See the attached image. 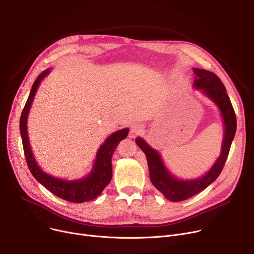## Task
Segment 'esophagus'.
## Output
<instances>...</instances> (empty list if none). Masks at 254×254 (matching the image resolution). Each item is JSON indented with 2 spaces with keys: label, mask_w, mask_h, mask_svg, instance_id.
<instances>
[{
  "label": "esophagus",
  "mask_w": 254,
  "mask_h": 254,
  "mask_svg": "<svg viewBox=\"0 0 254 254\" xmlns=\"http://www.w3.org/2000/svg\"><path fill=\"white\" fill-rule=\"evenodd\" d=\"M144 127L141 124H134L130 127V131H129V137H135L143 131Z\"/></svg>",
  "instance_id": "1"
}]
</instances>
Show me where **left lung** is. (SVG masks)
<instances>
[{
    "mask_svg": "<svg viewBox=\"0 0 254 254\" xmlns=\"http://www.w3.org/2000/svg\"><path fill=\"white\" fill-rule=\"evenodd\" d=\"M193 73L195 74L193 86L201 89L204 95L218 106L224 125V135L220 155L208 173H206L203 177L193 180L177 179L165 167L161 155L156 150L151 148L142 138L136 139V143L147 158L152 184L171 202H181L188 199L207 189L213 181L216 180L223 169L226 158H228L237 129L235 110L228 93H226V89L218 76L210 71L196 68H193Z\"/></svg>",
    "mask_w": 254,
    "mask_h": 254,
    "instance_id": "obj_1",
    "label": "left lung"
}]
</instances>
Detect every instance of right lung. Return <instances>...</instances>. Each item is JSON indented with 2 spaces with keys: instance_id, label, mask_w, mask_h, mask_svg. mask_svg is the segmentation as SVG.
<instances>
[{
  "instance_id": "add662e5",
  "label": "right lung",
  "mask_w": 254,
  "mask_h": 254,
  "mask_svg": "<svg viewBox=\"0 0 254 254\" xmlns=\"http://www.w3.org/2000/svg\"><path fill=\"white\" fill-rule=\"evenodd\" d=\"M49 73L50 70L47 69L40 74L35 80L30 96L25 103L20 116L19 127L26 164H28V167L35 179L41 183L44 188H46L53 194L72 203H83L91 201V199L100 195L106 186L111 181L112 155L119 142L127 137L128 128L119 129L106 139V141L101 145L100 149L98 150L96 161L95 164H93L91 172L85 178L74 181H65L64 179L52 177L48 175L47 173H44L36 163L34 155L32 153L28 137V130H26V123H28L29 111L38 86L40 82L42 81V79L46 77Z\"/></svg>"
}]
</instances>
